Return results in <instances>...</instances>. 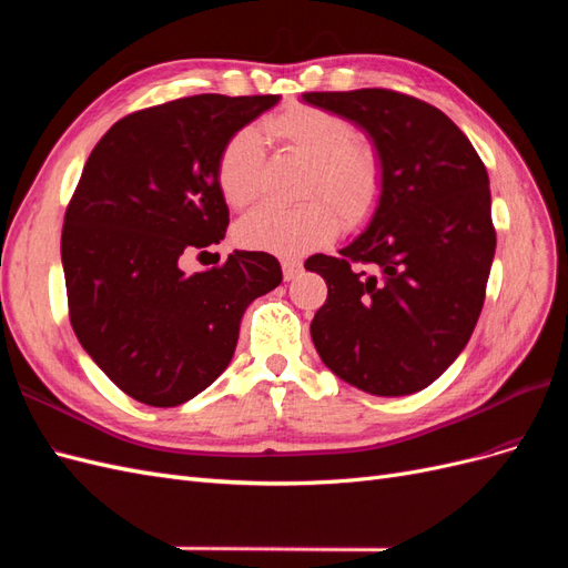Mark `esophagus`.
<instances>
[{
    "label": "esophagus",
    "mask_w": 568,
    "mask_h": 568,
    "mask_svg": "<svg viewBox=\"0 0 568 568\" xmlns=\"http://www.w3.org/2000/svg\"><path fill=\"white\" fill-rule=\"evenodd\" d=\"M301 261H296V257H284L282 261V272H284V280L286 282H291V280H296L298 274H301Z\"/></svg>",
    "instance_id": "1"
}]
</instances>
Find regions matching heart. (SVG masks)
<instances>
[{"label":"heart","mask_w":568,"mask_h":568,"mask_svg":"<svg viewBox=\"0 0 568 568\" xmlns=\"http://www.w3.org/2000/svg\"><path fill=\"white\" fill-rule=\"evenodd\" d=\"M265 134L282 151L307 161L296 209L261 205L236 225L242 246L277 255H301L329 244L343 227L355 230L374 215L384 194V161L372 144L355 140L348 118L296 104L270 115ZM265 151L253 128L236 130L217 156V184L232 209L261 194Z\"/></svg>","instance_id":"heart-1"}]
</instances>
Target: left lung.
I'll return each mask as SVG.
<instances>
[{
    "label": "left lung",
    "instance_id": "1",
    "mask_svg": "<svg viewBox=\"0 0 568 568\" xmlns=\"http://www.w3.org/2000/svg\"><path fill=\"white\" fill-rule=\"evenodd\" d=\"M303 99L363 128L386 173L369 227L338 257L305 261L329 288L313 343L359 390L417 393L455 363L486 301L495 255L486 165L467 134L422 99L382 88Z\"/></svg>",
    "mask_w": 568,
    "mask_h": 568
}]
</instances>
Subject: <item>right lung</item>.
Masks as SVG:
<instances>
[{"mask_svg": "<svg viewBox=\"0 0 568 568\" xmlns=\"http://www.w3.org/2000/svg\"><path fill=\"white\" fill-rule=\"evenodd\" d=\"M277 101L196 94L134 111L84 163L61 232L68 315L80 346L134 400L175 407L209 388L246 307L282 282L263 251H234L205 272L180 267L184 253L225 239L222 146Z\"/></svg>", "mask_w": 568, "mask_h": 568, "instance_id": "right-lung-1", "label": "right lung"}]
</instances>
